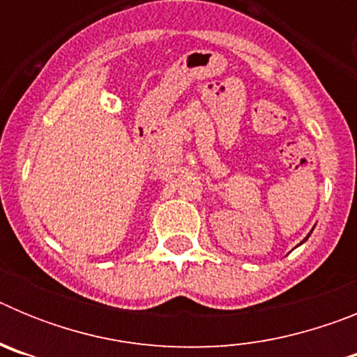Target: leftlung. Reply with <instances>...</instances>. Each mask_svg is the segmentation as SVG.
<instances>
[{"label":"left lung","instance_id":"1","mask_svg":"<svg viewBox=\"0 0 357 357\" xmlns=\"http://www.w3.org/2000/svg\"><path fill=\"white\" fill-rule=\"evenodd\" d=\"M311 232H313V230H311ZM311 232H309V234H311ZM309 234H307V238H309ZM307 238H305V239H307ZM305 239H304V241H305ZM304 241H302V243H304ZM302 243H301V245H302Z\"/></svg>","mask_w":357,"mask_h":357}]
</instances>
